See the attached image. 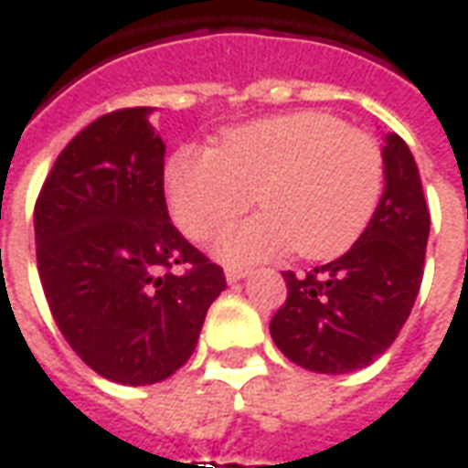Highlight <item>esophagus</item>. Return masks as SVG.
<instances>
[{"instance_id":"obj_1","label":"esophagus","mask_w":468,"mask_h":468,"mask_svg":"<svg viewBox=\"0 0 468 468\" xmlns=\"http://www.w3.org/2000/svg\"><path fill=\"white\" fill-rule=\"evenodd\" d=\"M248 273V268L243 266H228L225 268V279H228V283H235V281H240Z\"/></svg>"}]
</instances>
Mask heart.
<instances>
[{
	"instance_id": "heart-1",
	"label": "heart",
	"mask_w": 468,
	"mask_h": 468,
	"mask_svg": "<svg viewBox=\"0 0 468 468\" xmlns=\"http://www.w3.org/2000/svg\"><path fill=\"white\" fill-rule=\"evenodd\" d=\"M382 172L372 133L332 113L302 111L233 129L220 149H179L166 165V195L177 225L195 240L212 238L261 200L263 215L220 238L218 253L228 261H258L291 245L302 258L324 261L367 228Z\"/></svg>"
}]
</instances>
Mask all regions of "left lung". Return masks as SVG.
Listing matches in <instances>:
<instances>
[{"label": "left lung", "mask_w": 468, "mask_h": 468, "mask_svg": "<svg viewBox=\"0 0 468 468\" xmlns=\"http://www.w3.org/2000/svg\"><path fill=\"white\" fill-rule=\"evenodd\" d=\"M385 192L357 243L303 276L283 271L289 296L271 319L276 347L312 372L367 367L400 335L426 261L428 215L416 159L398 133L385 136Z\"/></svg>", "instance_id": "1"}]
</instances>
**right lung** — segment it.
<instances>
[{"label": "right lung", "mask_w": 468, "mask_h": 468, "mask_svg": "<svg viewBox=\"0 0 468 468\" xmlns=\"http://www.w3.org/2000/svg\"><path fill=\"white\" fill-rule=\"evenodd\" d=\"M154 109L88 123L58 154L35 202L42 291L65 342L90 370L152 385L195 352L223 268L187 243L165 200Z\"/></svg>", "instance_id": "obj_1"}]
</instances>
